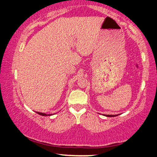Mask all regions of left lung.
Here are the masks:
<instances>
[{
  "label": "left lung",
  "instance_id": "8db88e82",
  "mask_svg": "<svg viewBox=\"0 0 157 157\" xmlns=\"http://www.w3.org/2000/svg\"><path fill=\"white\" fill-rule=\"evenodd\" d=\"M106 117H117L118 115H105Z\"/></svg>",
  "mask_w": 157,
  "mask_h": 157
}]
</instances>
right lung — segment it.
Masks as SVG:
<instances>
[{
	"instance_id": "right-lung-1",
	"label": "right lung",
	"mask_w": 157,
	"mask_h": 157,
	"mask_svg": "<svg viewBox=\"0 0 157 157\" xmlns=\"http://www.w3.org/2000/svg\"><path fill=\"white\" fill-rule=\"evenodd\" d=\"M37 113H38L39 115H41V116H51L52 114H46V113H40V112H37Z\"/></svg>"
}]
</instances>
